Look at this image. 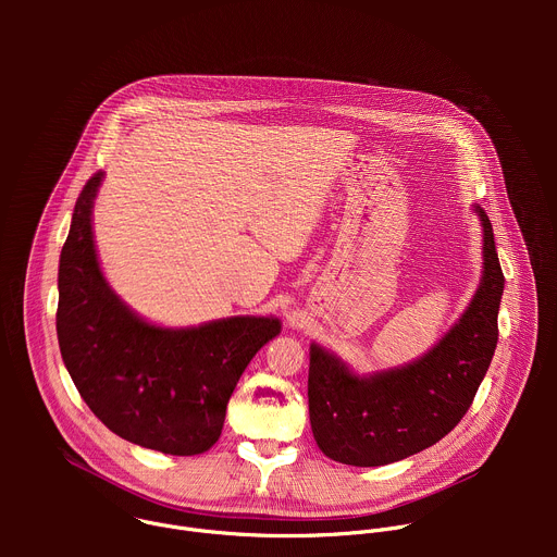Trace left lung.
Returning <instances> with one entry per match:
<instances>
[{"label": "left lung", "instance_id": "8db88e82", "mask_svg": "<svg viewBox=\"0 0 557 557\" xmlns=\"http://www.w3.org/2000/svg\"><path fill=\"white\" fill-rule=\"evenodd\" d=\"M483 218L485 273L479 293L445 339L412 366L357 379L310 346L308 412L320 449L344 465L379 467L438 443L467 414L498 344L505 275L494 228Z\"/></svg>", "mask_w": 557, "mask_h": 557}]
</instances>
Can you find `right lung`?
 Masks as SVG:
<instances>
[{"instance_id": "right-lung-1", "label": "right lung", "mask_w": 557, "mask_h": 557, "mask_svg": "<svg viewBox=\"0 0 557 557\" xmlns=\"http://www.w3.org/2000/svg\"><path fill=\"white\" fill-rule=\"evenodd\" d=\"M103 172L76 198L59 260L57 337L95 417L121 438L174 456L211 449L226 404L256 352L280 333L271 317H231L191 331L140 322L108 288L92 240Z\"/></svg>"}]
</instances>
